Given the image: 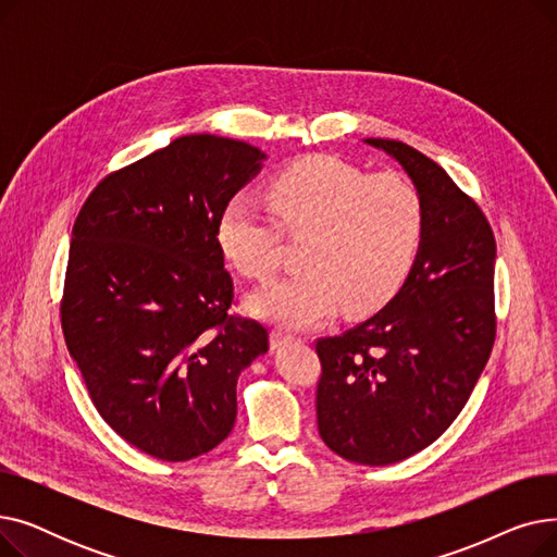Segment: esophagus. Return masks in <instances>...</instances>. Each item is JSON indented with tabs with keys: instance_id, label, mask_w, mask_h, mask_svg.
<instances>
[{
	"instance_id": "34e87169",
	"label": "esophagus",
	"mask_w": 557,
	"mask_h": 557,
	"mask_svg": "<svg viewBox=\"0 0 557 557\" xmlns=\"http://www.w3.org/2000/svg\"><path fill=\"white\" fill-rule=\"evenodd\" d=\"M288 341H294V336L282 332V330H273V332H271V347H273V349H280V347H282L284 343H288Z\"/></svg>"
}]
</instances>
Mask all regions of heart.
I'll return each mask as SVG.
<instances>
[{
	"instance_id": "heart-1",
	"label": "heart",
	"mask_w": 557,
	"mask_h": 557,
	"mask_svg": "<svg viewBox=\"0 0 557 557\" xmlns=\"http://www.w3.org/2000/svg\"><path fill=\"white\" fill-rule=\"evenodd\" d=\"M273 218L250 196H234L216 221L223 259L244 277L277 267L280 227L305 237L300 273L257 288L248 309L267 323L309 330L338 307L347 315L386 305L411 271L422 237V200L397 173L366 175L332 156L300 160L267 189Z\"/></svg>"
}]
</instances>
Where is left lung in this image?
<instances>
[{"mask_svg":"<svg viewBox=\"0 0 557 557\" xmlns=\"http://www.w3.org/2000/svg\"><path fill=\"white\" fill-rule=\"evenodd\" d=\"M393 158L422 200V237L397 296L366 323L318 341L315 413L325 445L359 465H393L458 418L494 343L490 223L447 171L413 146L363 139Z\"/></svg>","mask_w":557,"mask_h":557,"instance_id":"obj_1","label":"left lung"}]
</instances>
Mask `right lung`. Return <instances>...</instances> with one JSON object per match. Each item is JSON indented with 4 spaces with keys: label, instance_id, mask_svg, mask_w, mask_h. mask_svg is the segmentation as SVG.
Returning <instances> with one entry per match:
<instances>
[{
    "label": "right lung",
    "instance_id": "right-lung-1",
    "mask_svg": "<svg viewBox=\"0 0 557 557\" xmlns=\"http://www.w3.org/2000/svg\"><path fill=\"white\" fill-rule=\"evenodd\" d=\"M267 160L246 141L183 135L108 175L74 223L61 307L70 357L106 424L153 458L221 445L239 374L269 352L267 330L227 315L216 244L223 208Z\"/></svg>",
    "mask_w": 557,
    "mask_h": 557
}]
</instances>
